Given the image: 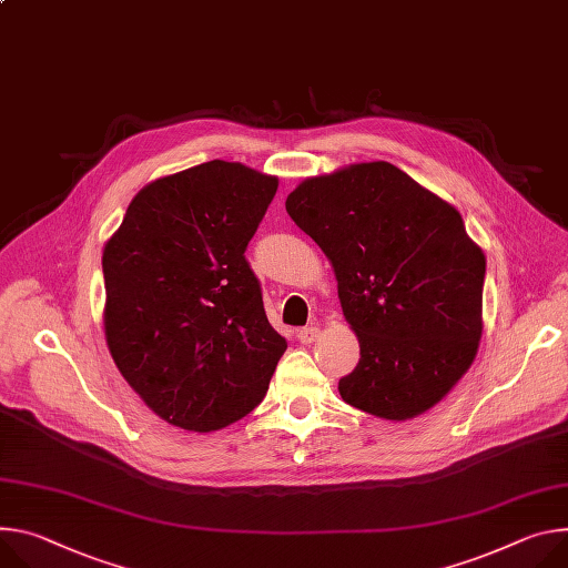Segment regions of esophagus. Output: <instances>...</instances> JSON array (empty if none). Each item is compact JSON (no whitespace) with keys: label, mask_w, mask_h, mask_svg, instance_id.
I'll return each instance as SVG.
<instances>
[{"label":"esophagus","mask_w":568,"mask_h":568,"mask_svg":"<svg viewBox=\"0 0 568 568\" xmlns=\"http://www.w3.org/2000/svg\"><path fill=\"white\" fill-rule=\"evenodd\" d=\"M296 337H298V342H303V344H313V342H317V337H320V328H317V326H305V328H301V331L296 333Z\"/></svg>","instance_id":"esophagus-1"}]
</instances>
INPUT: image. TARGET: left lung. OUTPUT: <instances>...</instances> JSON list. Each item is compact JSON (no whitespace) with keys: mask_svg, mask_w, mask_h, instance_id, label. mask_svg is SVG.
<instances>
[{"mask_svg":"<svg viewBox=\"0 0 568 568\" xmlns=\"http://www.w3.org/2000/svg\"><path fill=\"white\" fill-rule=\"evenodd\" d=\"M285 211L333 263L359 342L342 398L389 422L439 403L483 335L485 253L462 215L385 161L307 179Z\"/></svg>","mask_w":568,"mask_h":568,"instance_id":"1","label":"left lung"}]
</instances>
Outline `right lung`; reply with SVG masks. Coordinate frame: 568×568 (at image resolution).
Segmentation results:
<instances>
[{"label":"right lung","mask_w":568,"mask_h":568,"mask_svg":"<svg viewBox=\"0 0 568 568\" xmlns=\"http://www.w3.org/2000/svg\"><path fill=\"white\" fill-rule=\"evenodd\" d=\"M276 187L240 163H203L142 187L106 242L111 355L172 426L209 433L246 417L287 348L244 255Z\"/></svg>","instance_id":"add662e5"}]
</instances>
